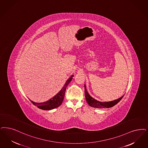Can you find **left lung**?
I'll list each match as a JSON object with an SVG mask.
<instances>
[{"label": "left lung", "mask_w": 148, "mask_h": 148, "mask_svg": "<svg viewBox=\"0 0 148 148\" xmlns=\"http://www.w3.org/2000/svg\"><path fill=\"white\" fill-rule=\"evenodd\" d=\"M85 88V99L87 101L88 103L89 106L92 107L97 108H110L114 106L117 103L121 100V99L123 98V96L119 97L118 99L115 100L108 101V102H100L99 101L95 100L93 97H92L90 95H89L88 92L87 91L86 89V86L84 85Z\"/></svg>", "instance_id": "8db88e82"}]
</instances>
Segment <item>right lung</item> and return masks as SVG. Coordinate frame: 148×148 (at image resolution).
<instances>
[{"label": "right lung", "instance_id": "add662e5", "mask_svg": "<svg viewBox=\"0 0 148 148\" xmlns=\"http://www.w3.org/2000/svg\"><path fill=\"white\" fill-rule=\"evenodd\" d=\"M73 76L74 75H71V77L66 80L63 88L61 89V90L57 95L54 96L50 100L44 102H41V103H37L32 101L30 100L31 102L38 108L43 110H53L54 108H56L57 107H58L59 106L61 105V104L63 102V101L64 98L66 86L71 82Z\"/></svg>", "mask_w": 148, "mask_h": 148}]
</instances>
